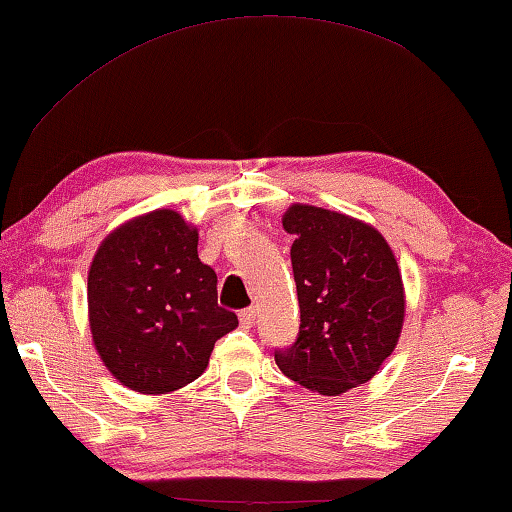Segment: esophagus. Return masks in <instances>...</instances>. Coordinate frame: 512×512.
Returning <instances> with one entry per match:
<instances>
[{"label": "esophagus", "instance_id": "1", "mask_svg": "<svg viewBox=\"0 0 512 512\" xmlns=\"http://www.w3.org/2000/svg\"><path fill=\"white\" fill-rule=\"evenodd\" d=\"M241 328H253L255 326V307H243L239 312Z\"/></svg>", "mask_w": 512, "mask_h": 512}]
</instances>
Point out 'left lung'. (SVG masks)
Returning <instances> with one entry per match:
<instances>
[{
	"label": "left lung",
	"instance_id": "8db88e82",
	"mask_svg": "<svg viewBox=\"0 0 512 512\" xmlns=\"http://www.w3.org/2000/svg\"><path fill=\"white\" fill-rule=\"evenodd\" d=\"M282 225L296 237L289 255L300 328L275 364L298 385L339 396L376 376L399 342V264L383 234L351 216L291 205Z\"/></svg>",
	"mask_w": 512,
	"mask_h": 512
}]
</instances>
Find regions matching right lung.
Wrapping results in <instances>:
<instances>
[{"label": "right lung", "mask_w": 512, "mask_h": 512, "mask_svg": "<svg viewBox=\"0 0 512 512\" xmlns=\"http://www.w3.org/2000/svg\"><path fill=\"white\" fill-rule=\"evenodd\" d=\"M216 282L198 257V230L177 212L157 209L111 232L88 271L91 332L107 369L141 394L193 383L239 323L218 305Z\"/></svg>", "instance_id": "right-lung-1"}]
</instances>
